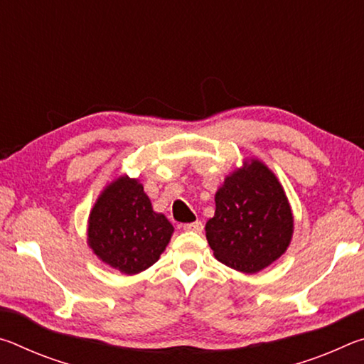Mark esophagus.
Listing matches in <instances>:
<instances>
[{"label":"esophagus","mask_w":364,"mask_h":364,"mask_svg":"<svg viewBox=\"0 0 364 364\" xmlns=\"http://www.w3.org/2000/svg\"><path fill=\"white\" fill-rule=\"evenodd\" d=\"M183 230L184 231H193V232H200L202 230H204V225H202L200 221H193V223H184Z\"/></svg>","instance_id":"obj_1"}]
</instances>
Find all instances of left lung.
Wrapping results in <instances>:
<instances>
[{
    "label": "left lung",
    "mask_w": 364,
    "mask_h": 364,
    "mask_svg": "<svg viewBox=\"0 0 364 364\" xmlns=\"http://www.w3.org/2000/svg\"><path fill=\"white\" fill-rule=\"evenodd\" d=\"M294 215L273 170L255 157L244 159L215 193V215L205 236L218 262L254 274L287 250Z\"/></svg>",
    "instance_id": "8db88e82"
}]
</instances>
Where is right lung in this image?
<instances>
[{
    "mask_svg": "<svg viewBox=\"0 0 364 364\" xmlns=\"http://www.w3.org/2000/svg\"><path fill=\"white\" fill-rule=\"evenodd\" d=\"M173 231L167 217L154 210L138 178L120 175L97 196L86 242L101 262L133 276L159 260Z\"/></svg>",
    "mask_w": 364,
    "mask_h": 364,
    "instance_id": "obj_1",
    "label": "right lung"
}]
</instances>
